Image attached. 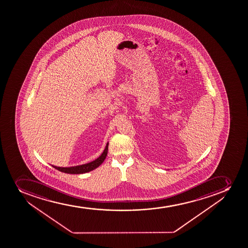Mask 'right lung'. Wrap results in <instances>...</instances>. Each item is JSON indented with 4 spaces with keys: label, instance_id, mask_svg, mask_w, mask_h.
I'll return each mask as SVG.
<instances>
[{
    "label": "right lung",
    "instance_id": "add662e5",
    "mask_svg": "<svg viewBox=\"0 0 248 248\" xmlns=\"http://www.w3.org/2000/svg\"><path fill=\"white\" fill-rule=\"evenodd\" d=\"M108 142L106 145L105 150H103V154L93 162H88L86 164L80 165V166H75V167H56L52 165V167H54L55 169L58 170L60 171L67 173V174H84L87 172L91 171L93 170L96 169L97 167H99L103 161L105 160L107 155H108Z\"/></svg>",
    "mask_w": 248,
    "mask_h": 248
}]
</instances>
